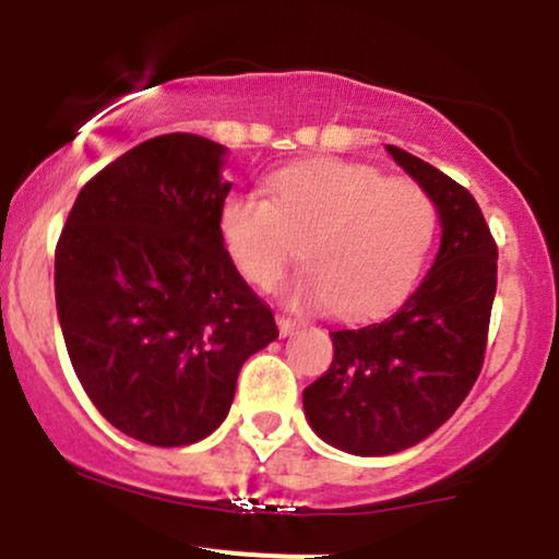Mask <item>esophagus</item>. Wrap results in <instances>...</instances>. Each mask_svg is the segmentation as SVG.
Listing matches in <instances>:
<instances>
[{
  "mask_svg": "<svg viewBox=\"0 0 559 559\" xmlns=\"http://www.w3.org/2000/svg\"><path fill=\"white\" fill-rule=\"evenodd\" d=\"M299 329V323L294 318H288V316H278V331H281V336H292L294 331Z\"/></svg>",
  "mask_w": 559,
  "mask_h": 559,
  "instance_id": "esophagus-1",
  "label": "esophagus"
}]
</instances>
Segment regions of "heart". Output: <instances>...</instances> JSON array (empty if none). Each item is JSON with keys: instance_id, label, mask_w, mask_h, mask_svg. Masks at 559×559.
Listing matches in <instances>:
<instances>
[{"instance_id": "heart-1", "label": "heart", "mask_w": 559, "mask_h": 559, "mask_svg": "<svg viewBox=\"0 0 559 559\" xmlns=\"http://www.w3.org/2000/svg\"><path fill=\"white\" fill-rule=\"evenodd\" d=\"M265 199L234 191L217 207V236L236 271L273 288L294 258L305 267L286 288L299 307L362 318L415 284L436 234L428 191L349 159H305L271 173Z\"/></svg>"}]
</instances>
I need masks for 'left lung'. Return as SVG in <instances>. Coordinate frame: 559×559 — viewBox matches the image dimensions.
<instances>
[{"label": "left lung", "instance_id": "8db88e82", "mask_svg": "<svg viewBox=\"0 0 559 559\" xmlns=\"http://www.w3.org/2000/svg\"><path fill=\"white\" fill-rule=\"evenodd\" d=\"M386 150L433 199L439 254L400 310L331 331V368L301 394L312 431L360 457L415 447L452 418L484 368L497 294V241L471 191L400 146Z\"/></svg>", "mask_w": 559, "mask_h": 559}]
</instances>
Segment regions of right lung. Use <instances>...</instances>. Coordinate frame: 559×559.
Instances as JSON below:
<instances>
[{"label":"right lung","instance_id":"add662e5","mask_svg":"<svg viewBox=\"0 0 559 559\" xmlns=\"http://www.w3.org/2000/svg\"><path fill=\"white\" fill-rule=\"evenodd\" d=\"M226 146L165 133L81 189L55 249L75 376L118 431L186 447L226 420L241 365L278 338L217 236Z\"/></svg>","mask_w":559,"mask_h":559}]
</instances>
